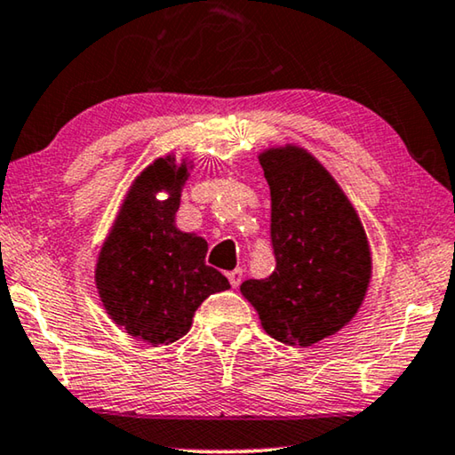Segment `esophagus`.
Instances as JSON below:
<instances>
[{"mask_svg": "<svg viewBox=\"0 0 455 455\" xmlns=\"http://www.w3.org/2000/svg\"><path fill=\"white\" fill-rule=\"evenodd\" d=\"M227 277H228L230 286H233V288H236V286H239V283L243 282V269H235V271H228V274H227Z\"/></svg>", "mask_w": 455, "mask_h": 455, "instance_id": "esophagus-1", "label": "esophagus"}]
</instances>
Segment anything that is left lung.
Returning a JSON list of instances; mask_svg holds the SVG:
<instances>
[{
    "label": "left lung",
    "instance_id": "8db88e82",
    "mask_svg": "<svg viewBox=\"0 0 455 455\" xmlns=\"http://www.w3.org/2000/svg\"><path fill=\"white\" fill-rule=\"evenodd\" d=\"M271 194L275 269L241 283L275 341L308 345L343 329L362 307L371 277L362 220L327 169L300 147L259 155Z\"/></svg>",
    "mask_w": 455,
    "mask_h": 455
}]
</instances>
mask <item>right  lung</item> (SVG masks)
Returning <instances> with one entry per match:
<instances>
[{
  "mask_svg": "<svg viewBox=\"0 0 455 455\" xmlns=\"http://www.w3.org/2000/svg\"><path fill=\"white\" fill-rule=\"evenodd\" d=\"M188 175L186 161L178 165L173 155L155 159L132 181L96 263L106 313L153 347L184 337L200 304L230 288L219 269L206 266L208 243L175 227Z\"/></svg>",
  "mask_w": 455,
  "mask_h": 455,
  "instance_id": "right-lung-1",
  "label": "right lung"
}]
</instances>
